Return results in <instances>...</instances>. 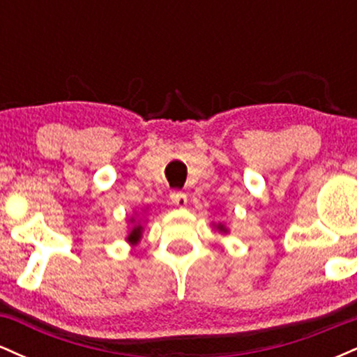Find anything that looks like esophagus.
I'll use <instances>...</instances> for the list:
<instances>
[{
	"mask_svg": "<svg viewBox=\"0 0 357 357\" xmlns=\"http://www.w3.org/2000/svg\"><path fill=\"white\" fill-rule=\"evenodd\" d=\"M171 202H173V204H176V206H186L188 204V195H184V192L181 191H173L169 195Z\"/></svg>",
	"mask_w": 357,
	"mask_h": 357,
	"instance_id": "1",
	"label": "esophagus"
}]
</instances>
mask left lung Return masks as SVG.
Returning <instances> with one entry per match:
<instances>
[{
	"instance_id": "8db88e82",
	"label": "left lung",
	"mask_w": 357,
	"mask_h": 357,
	"mask_svg": "<svg viewBox=\"0 0 357 357\" xmlns=\"http://www.w3.org/2000/svg\"><path fill=\"white\" fill-rule=\"evenodd\" d=\"M220 230H225V228H223V227H220Z\"/></svg>"
}]
</instances>
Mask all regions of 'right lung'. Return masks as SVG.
I'll return each mask as SVG.
<instances>
[{"mask_svg": "<svg viewBox=\"0 0 357 357\" xmlns=\"http://www.w3.org/2000/svg\"><path fill=\"white\" fill-rule=\"evenodd\" d=\"M141 230H142L141 225H136V227L132 228V231L129 233V236H127V240H129V241H137L139 236H141Z\"/></svg>", "mask_w": 357, "mask_h": 357, "instance_id": "right-lung-1", "label": "right lung"}]
</instances>
